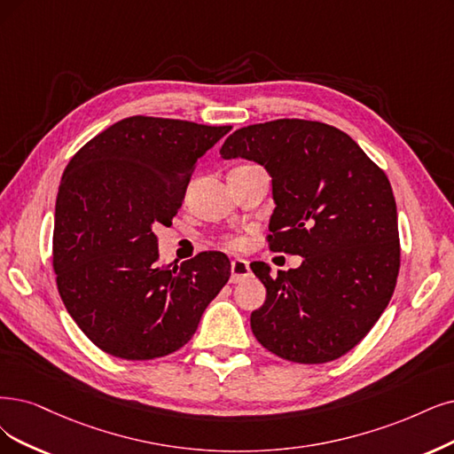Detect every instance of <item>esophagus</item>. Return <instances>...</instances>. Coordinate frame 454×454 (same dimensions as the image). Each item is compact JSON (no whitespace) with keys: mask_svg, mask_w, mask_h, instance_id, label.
Returning <instances> with one entry per match:
<instances>
[{"mask_svg":"<svg viewBox=\"0 0 454 454\" xmlns=\"http://www.w3.org/2000/svg\"><path fill=\"white\" fill-rule=\"evenodd\" d=\"M231 277H230V282L238 284V282H243L245 278L250 277V267H248V262L243 260V258H236L231 262Z\"/></svg>","mask_w":454,"mask_h":454,"instance_id":"1","label":"esophagus"}]
</instances>
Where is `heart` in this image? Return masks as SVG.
<instances>
[{
  "label": "heart",
  "instance_id": "obj_1",
  "mask_svg": "<svg viewBox=\"0 0 454 454\" xmlns=\"http://www.w3.org/2000/svg\"><path fill=\"white\" fill-rule=\"evenodd\" d=\"M224 243H226L228 247H239V245H241V239H239V238H226Z\"/></svg>",
  "mask_w": 454,
  "mask_h": 454
}]
</instances>
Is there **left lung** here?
<instances>
[{"label": "left lung", "mask_w": 454, "mask_h": 454, "mask_svg": "<svg viewBox=\"0 0 454 454\" xmlns=\"http://www.w3.org/2000/svg\"><path fill=\"white\" fill-rule=\"evenodd\" d=\"M223 159L254 160L271 176L273 253L303 256L297 270H250L267 299L250 316L258 342L303 364L342 357L389 305L400 270L396 201L381 168L346 132L277 120L238 129Z\"/></svg>", "instance_id": "obj_1"}]
</instances>
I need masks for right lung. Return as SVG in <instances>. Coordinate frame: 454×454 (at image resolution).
<instances>
[{"instance_id": "right-lung-1", "label": "right lung", "mask_w": 454, "mask_h": 454, "mask_svg": "<svg viewBox=\"0 0 454 454\" xmlns=\"http://www.w3.org/2000/svg\"><path fill=\"white\" fill-rule=\"evenodd\" d=\"M230 129L132 115L67 164L56 198V284L67 312L106 354H174L228 282L230 262L216 250L160 263L153 228L172 224L198 159Z\"/></svg>"}]
</instances>
